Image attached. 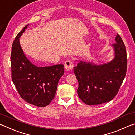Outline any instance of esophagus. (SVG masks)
<instances>
[{
    "instance_id": "1",
    "label": "esophagus",
    "mask_w": 135,
    "mask_h": 135,
    "mask_svg": "<svg viewBox=\"0 0 135 135\" xmlns=\"http://www.w3.org/2000/svg\"><path fill=\"white\" fill-rule=\"evenodd\" d=\"M73 68H74V63L72 61L67 60L65 63V69L67 71H70L73 69Z\"/></svg>"
}]
</instances>
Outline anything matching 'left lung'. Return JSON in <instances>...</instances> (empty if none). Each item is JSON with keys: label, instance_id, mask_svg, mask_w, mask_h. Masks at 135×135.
Here are the masks:
<instances>
[{"label": "left lung", "instance_id": "obj_1", "mask_svg": "<svg viewBox=\"0 0 135 135\" xmlns=\"http://www.w3.org/2000/svg\"><path fill=\"white\" fill-rule=\"evenodd\" d=\"M112 44L114 57L103 65L79 61L74 68L78 81L77 93L87 105H98L112 100L117 95L126 76L127 54L126 47L119 34Z\"/></svg>", "mask_w": 135, "mask_h": 135}]
</instances>
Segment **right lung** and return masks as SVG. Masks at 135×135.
<instances>
[{
	"instance_id": "right-lung-1",
	"label": "right lung",
	"mask_w": 135,
	"mask_h": 135,
	"mask_svg": "<svg viewBox=\"0 0 135 135\" xmlns=\"http://www.w3.org/2000/svg\"><path fill=\"white\" fill-rule=\"evenodd\" d=\"M27 25L16 35L12 47V79L21 97L37 107L48 105L55 96L59 79L64 74V65L37 67L25 56L20 38Z\"/></svg>"
}]
</instances>
